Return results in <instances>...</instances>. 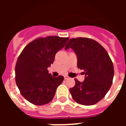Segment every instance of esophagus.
Here are the masks:
<instances>
[{
	"label": "esophagus",
	"instance_id": "obj_1",
	"mask_svg": "<svg viewBox=\"0 0 126 126\" xmlns=\"http://www.w3.org/2000/svg\"><path fill=\"white\" fill-rule=\"evenodd\" d=\"M64 78H65V79H68L70 78H69L68 76H64Z\"/></svg>",
	"mask_w": 126,
	"mask_h": 126
}]
</instances>
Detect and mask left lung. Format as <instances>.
Returning <instances> with one entry per match:
<instances>
[{
	"mask_svg": "<svg viewBox=\"0 0 126 126\" xmlns=\"http://www.w3.org/2000/svg\"><path fill=\"white\" fill-rule=\"evenodd\" d=\"M74 50L78 67L85 74L82 82L75 79V86L70 88L72 98L83 105H93L105 97L113 82V65L109 54L99 43L86 38H71L65 49Z\"/></svg>",
	"mask_w": 126,
	"mask_h": 126,
	"instance_id": "1",
	"label": "left lung"
}]
</instances>
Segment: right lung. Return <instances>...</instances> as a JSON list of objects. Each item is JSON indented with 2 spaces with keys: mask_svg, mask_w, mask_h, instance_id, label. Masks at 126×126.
<instances>
[{
  "mask_svg": "<svg viewBox=\"0 0 126 126\" xmlns=\"http://www.w3.org/2000/svg\"><path fill=\"white\" fill-rule=\"evenodd\" d=\"M69 38L47 36L31 42L18 57L15 81L21 94L30 103L43 105L50 102L64 77H52L47 68Z\"/></svg>",
  "mask_w": 126,
  "mask_h": 126,
  "instance_id": "1",
  "label": "right lung"
}]
</instances>
